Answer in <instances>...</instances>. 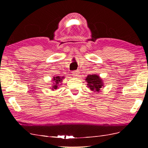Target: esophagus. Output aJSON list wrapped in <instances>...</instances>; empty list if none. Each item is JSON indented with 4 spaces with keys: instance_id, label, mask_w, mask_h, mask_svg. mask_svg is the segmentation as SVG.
I'll list each match as a JSON object with an SVG mask.
<instances>
[{
    "instance_id": "esophagus-1",
    "label": "esophagus",
    "mask_w": 148,
    "mask_h": 148,
    "mask_svg": "<svg viewBox=\"0 0 148 148\" xmlns=\"http://www.w3.org/2000/svg\"><path fill=\"white\" fill-rule=\"evenodd\" d=\"M72 75L75 77H78V76H79V73L78 71H74L72 72Z\"/></svg>"
}]
</instances>
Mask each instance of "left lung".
<instances>
[{"label":"left lung","mask_w":148,"mask_h":148,"mask_svg":"<svg viewBox=\"0 0 148 148\" xmlns=\"http://www.w3.org/2000/svg\"><path fill=\"white\" fill-rule=\"evenodd\" d=\"M87 82V87L95 92H99L102 87H104V82L102 78L97 74L88 75L86 78Z\"/></svg>","instance_id":"obj_1"}]
</instances>
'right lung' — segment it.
<instances>
[{
    "instance_id": "add662e5",
    "label": "right lung",
    "mask_w": 148,
    "mask_h": 148,
    "mask_svg": "<svg viewBox=\"0 0 148 148\" xmlns=\"http://www.w3.org/2000/svg\"><path fill=\"white\" fill-rule=\"evenodd\" d=\"M64 76H53V79H52V81H53V84H52V86L51 87V89H52V91H53L54 89H57L59 88V86H61L62 84H61L62 81L64 79Z\"/></svg>"
}]
</instances>
